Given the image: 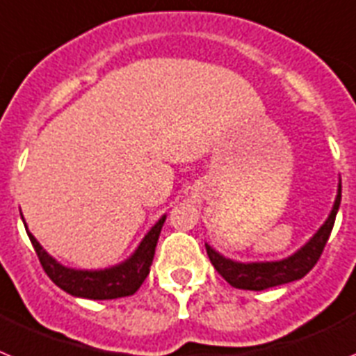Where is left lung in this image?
Instances as JSON below:
<instances>
[{"instance_id":"obj_1","label":"left lung","mask_w":356,"mask_h":356,"mask_svg":"<svg viewBox=\"0 0 356 356\" xmlns=\"http://www.w3.org/2000/svg\"><path fill=\"white\" fill-rule=\"evenodd\" d=\"M341 193L342 186L339 184V191H337V199L333 204V209L327 216V220L321 225V229L310 238V242L299 249L298 252H293L289 258L281 259V261H256V264H240V261H233L229 258H224L222 254L209 247L206 243V251H208L209 261L216 272L224 277L231 286L242 290H265L270 286L285 285L290 281L301 280L315 267V264L319 261L321 254L324 251L330 233L335 224V216L341 206Z\"/></svg>"}]
</instances>
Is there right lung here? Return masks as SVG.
<instances>
[{"mask_svg": "<svg viewBox=\"0 0 356 356\" xmlns=\"http://www.w3.org/2000/svg\"><path fill=\"white\" fill-rule=\"evenodd\" d=\"M165 218L166 216H161L159 220L156 222V225L141 240V243L131 258L125 259L120 265L104 268V270H76V268L64 267L42 249L41 243L37 242L30 231H26V233H29L30 242L35 249L37 258L41 261L42 268L58 289H63L64 292L71 293L75 298L100 301V299L127 298V296H132L136 290L140 289L141 283L150 272L157 238H159L161 227L165 224ZM24 227H26V224H24Z\"/></svg>", "mask_w": 356, "mask_h": 356, "instance_id": "1", "label": "right lung"}]
</instances>
